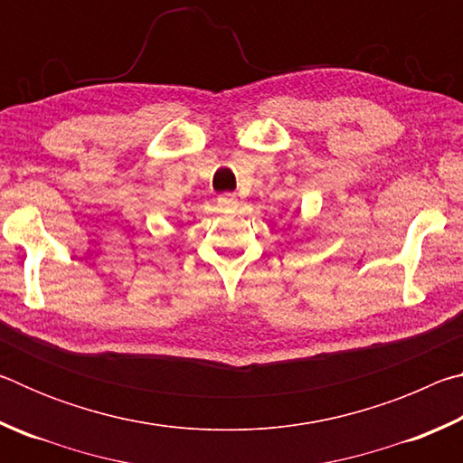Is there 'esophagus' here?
Segmentation results:
<instances>
[{
  "mask_svg": "<svg viewBox=\"0 0 463 463\" xmlns=\"http://www.w3.org/2000/svg\"><path fill=\"white\" fill-rule=\"evenodd\" d=\"M218 206H221L224 213H234V210H237V206H239L237 195H234V194H222L221 198H218Z\"/></svg>",
  "mask_w": 463,
  "mask_h": 463,
  "instance_id": "1",
  "label": "esophagus"
}]
</instances>
